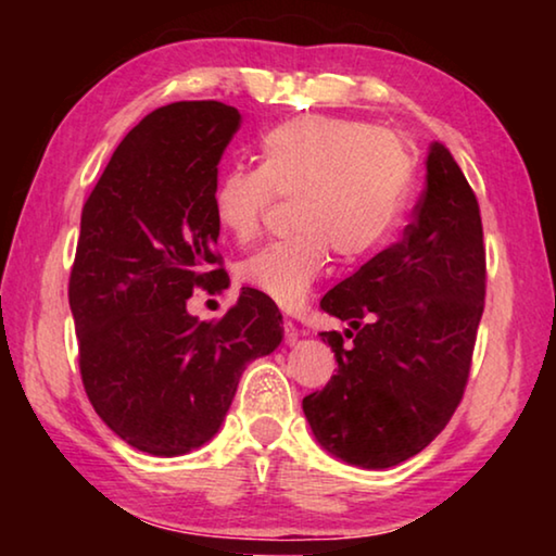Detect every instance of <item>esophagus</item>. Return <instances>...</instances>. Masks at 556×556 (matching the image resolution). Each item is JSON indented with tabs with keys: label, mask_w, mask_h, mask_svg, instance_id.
<instances>
[{
	"label": "esophagus",
	"mask_w": 556,
	"mask_h": 556,
	"mask_svg": "<svg viewBox=\"0 0 556 556\" xmlns=\"http://www.w3.org/2000/svg\"><path fill=\"white\" fill-rule=\"evenodd\" d=\"M281 326H285V343L287 345H294L299 341V328L291 324L289 318H285V324H281Z\"/></svg>",
	"instance_id": "34e87169"
}]
</instances>
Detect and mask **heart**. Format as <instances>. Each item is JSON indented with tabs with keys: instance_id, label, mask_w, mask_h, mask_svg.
<instances>
[{
	"instance_id": "b5f03b06",
	"label": "heart",
	"mask_w": 556,
	"mask_h": 556,
	"mask_svg": "<svg viewBox=\"0 0 556 556\" xmlns=\"http://www.w3.org/2000/svg\"><path fill=\"white\" fill-rule=\"evenodd\" d=\"M412 178V154L392 131L306 115L267 129L257 144V168L225 172L213 186L211 208L232 242L248 244L260 235L271 201L294 199V232L244 260L240 281L296 308L324 275L328 252L357 262L390 238Z\"/></svg>"
}]
</instances>
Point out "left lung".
Wrapping results in <instances>:
<instances>
[{
  "instance_id": "left-lung-1",
  "label": "left lung",
  "mask_w": 556,
  "mask_h": 556,
  "mask_svg": "<svg viewBox=\"0 0 556 556\" xmlns=\"http://www.w3.org/2000/svg\"><path fill=\"white\" fill-rule=\"evenodd\" d=\"M483 304L481 208L434 142L402 240L321 299L326 314L351 324L353 343L321 333L338 370L301 402L318 444L363 468L397 466L427 448L464 397Z\"/></svg>"
}]
</instances>
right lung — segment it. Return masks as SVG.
<instances>
[{"mask_svg":"<svg viewBox=\"0 0 556 556\" xmlns=\"http://www.w3.org/2000/svg\"><path fill=\"white\" fill-rule=\"evenodd\" d=\"M240 112L172 102L122 139L80 215L68 281L83 388L100 419L144 454L211 441L244 365L281 343V314L242 289L220 321L186 312L193 289H223L211 193Z\"/></svg>","mask_w":556,"mask_h":556,"instance_id":"obj_1","label":"right lung"}]
</instances>
